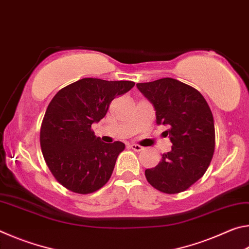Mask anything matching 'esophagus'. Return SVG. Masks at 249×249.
Here are the masks:
<instances>
[{
    "instance_id": "obj_1",
    "label": "esophagus",
    "mask_w": 249,
    "mask_h": 249,
    "mask_svg": "<svg viewBox=\"0 0 249 249\" xmlns=\"http://www.w3.org/2000/svg\"><path fill=\"white\" fill-rule=\"evenodd\" d=\"M129 148L132 149V150H134V151H142V150H144V147L142 146H141V145H137V144H130L129 145Z\"/></svg>"
}]
</instances>
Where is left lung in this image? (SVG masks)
I'll return each instance as SVG.
<instances>
[{"label": "left lung", "instance_id": "8db88e82", "mask_svg": "<svg viewBox=\"0 0 249 249\" xmlns=\"http://www.w3.org/2000/svg\"><path fill=\"white\" fill-rule=\"evenodd\" d=\"M154 105L157 124L169 127L171 151L162 155L146 179L158 191L175 195L185 191L205 174L215 147L213 115L199 91L176 79L162 78L137 83Z\"/></svg>", "mask_w": 249, "mask_h": 249}]
</instances>
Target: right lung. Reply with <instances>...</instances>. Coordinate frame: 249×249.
<instances>
[{
	"instance_id": "1",
	"label": "right lung",
	"mask_w": 249,
	"mask_h": 249,
	"mask_svg": "<svg viewBox=\"0 0 249 249\" xmlns=\"http://www.w3.org/2000/svg\"><path fill=\"white\" fill-rule=\"evenodd\" d=\"M134 86L133 81L84 78L62 88L50 101L41 122L40 147L54 179L69 191L95 192L111 178L125 145L101 142L91 125Z\"/></svg>"
}]
</instances>
